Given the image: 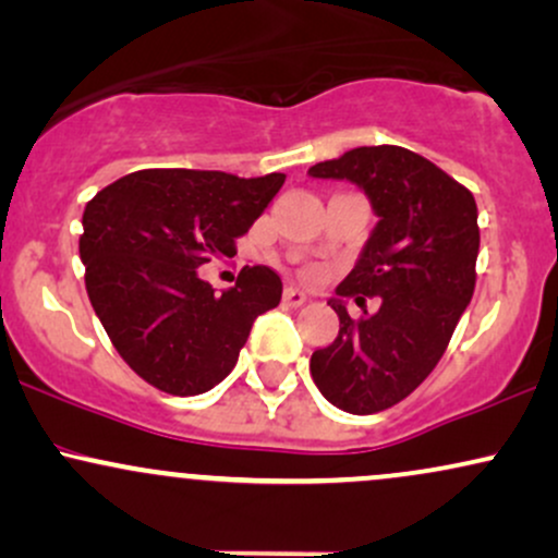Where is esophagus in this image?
<instances>
[{"instance_id":"esophagus-1","label":"esophagus","mask_w":558,"mask_h":558,"mask_svg":"<svg viewBox=\"0 0 558 558\" xmlns=\"http://www.w3.org/2000/svg\"><path fill=\"white\" fill-rule=\"evenodd\" d=\"M283 301H286V304H291V306H301L306 301V293L291 286V288H286V291H283Z\"/></svg>"}]
</instances>
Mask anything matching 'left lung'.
Wrapping results in <instances>:
<instances>
[{
    "label": "left lung",
    "instance_id": "1",
    "mask_svg": "<svg viewBox=\"0 0 558 558\" xmlns=\"http://www.w3.org/2000/svg\"><path fill=\"white\" fill-rule=\"evenodd\" d=\"M312 178L356 183L377 226L338 296L380 299L375 315L351 317L330 299L341 328L312 354L319 393L349 414H375L412 393L444 356L475 293L477 204L470 189L403 146H360L317 162Z\"/></svg>",
    "mask_w": 558,
    "mask_h": 558
}]
</instances>
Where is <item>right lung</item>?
Segmentation results:
<instances>
[{"mask_svg": "<svg viewBox=\"0 0 558 558\" xmlns=\"http://www.w3.org/2000/svg\"><path fill=\"white\" fill-rule=\"evenodd\" d=\"M283 181V172L138 170L86 204L78 248L88 299L118 354L149 386L207 393L235 367L254 319L280 304L283 283L270 267H243L222 293L196 267L233 257L235 239Z\"/></svg>", "mask_w": 558, "mask_h": 558, "instance_id": "obj_1", "label": "right lung"}]
</instances>
